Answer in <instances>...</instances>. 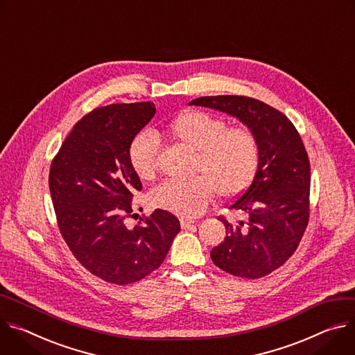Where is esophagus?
<instances>
[{"instance_id": "1", "label": "esophagus", "mask_w": 355, "mask_h": 355, "mask_svg": "<svg viewBox=\"0 0 355 355\" xmlns=\"http://www.w3.org/2000/svg\"><path fill=\"white\" fill-rule=\"evenodd\" d=\"M196 221L193 218H186V217H182L180 218V225L182 228H189L190 225H193Z\"/></svg>"}]
</instances>
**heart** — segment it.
<instances>
[{"label": "heart", "mask_w": 355, "mask_h": 355, "mask_svg": "<svg viewBox=\"0 0 355 355\" xmlns=\"http://www.w3.org/2000/svg\"><path fill=\"white\" fill-rule=\"evenodd\" d=\"M166 131L193 150V173L186 182L168 180L150 191V203L179 216H198L216 193L223 199L240 196L252 183L259 165V142L245 127H228L227 121L200 110H189L168 123ZM157 145L142 132L130 145V164L139 179H150L156 169Z\"/></svg>", "instance_id": "obj_1"}]
</instances>
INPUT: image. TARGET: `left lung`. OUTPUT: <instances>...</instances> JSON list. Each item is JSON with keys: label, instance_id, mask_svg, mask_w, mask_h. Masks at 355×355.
I'll return each instance as SVG.
<instances>
[{"label": "left lung", "instance_id": "left-lung-1", "mask_svg": "<svg viewBox=\"0 0 355 355\" xmlns=\"http://www.w3.org/2000/svg\"><path fill=\"white\" fill-rule=\"evenodd\" d=\"M227 112L251 128L259 142V165L248 189L230 205L244 220L225 225L224 241L210 252L216 266L234 277L258 279L296 251L309 223L310 162L289 118L245 96H209L189 103Z\"/></svg>", "mask_w": 355, "mask_h": 355}]
</instances>
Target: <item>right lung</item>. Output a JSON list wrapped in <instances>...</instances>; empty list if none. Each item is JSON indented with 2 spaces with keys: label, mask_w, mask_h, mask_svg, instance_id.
<instances>
[{
  "label": "right lung",
  "mask_w": 355,
  "mask_h": 355,
  "mask_svg": "<svg viewBox=\"0 0 355 355\" xmlns=\"http://www.w3.org/2000/svg\"><path fill=\"white\" fill-rule=\"evenodd\" d=\"M153 103L110 104L77 121L53 157L49 189L63 240L74 258L105 282L141 281L164 262L179 220L156 209L128 227L142 183L130 164V145L152 120Z\"/></svg>",
  "instance_id": "1"
}]
</instances>
